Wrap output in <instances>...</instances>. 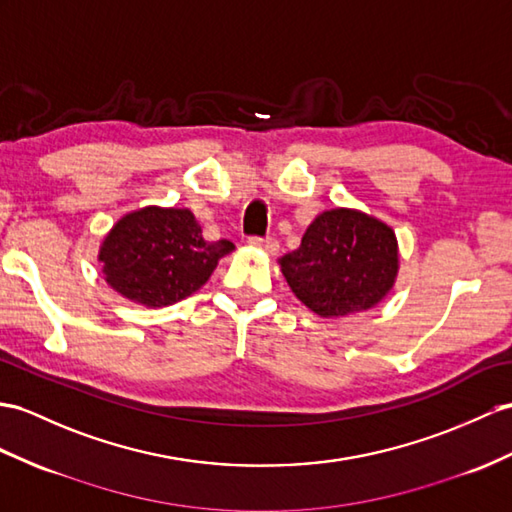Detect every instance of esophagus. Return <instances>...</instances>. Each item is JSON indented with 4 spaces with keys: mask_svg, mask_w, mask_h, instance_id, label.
<instances>
[{
    "mask_svg": "<svg viewBox=\"0 0 512 512\" xmlns=\"http://www.w3.org/2000/svg\"><path fill=\"white\" fill-rule=\"evenodd\" d=\"M249 245L265 249L269 256H276L280 252V243L276 239H256V236H254V239H249Z\"/></svg>",
    "mask_w": 512,
    "mask_h": 512,
    "instance_id": "obj_1",
    "label": "esophagus"
}]
</instances>
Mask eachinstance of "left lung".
<instances>
[{
  "mask_svg": "<svg viewBox=\"0 0 512 512\" xmlns=\"http://www.w3.org/2000/svg\"><path fill=\"white\" fill-rule=\"evenodd\" d=\"M278 265L299 302L334 319L365 313L391 293L400 247L382 219L356 208H330L310 221L302 243Z\"/></svg>",
  "mask_w": 512,
  "mask_h": 512,
  "instance_id": "1",
  "label": "left lung"
}]
</instances>
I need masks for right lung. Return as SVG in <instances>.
<instances>
[{
    "instance_id": "1",
    "label": "right lung",
    "mask_w": 512,
    "mask_h": 512,
    "mask_svg": "<svg viewBox=\"0 0 512 512\" xmlns=\"http://www.w3.org/2000/svg\"><path fill=\"white\" fill-rule=\"evenodd\" d=\"M234 245L208 243L189 208L145 206L123 215L99 245L97 260L112 291L147 308L191 297Z\"/></svg>"
}]
</instances>
